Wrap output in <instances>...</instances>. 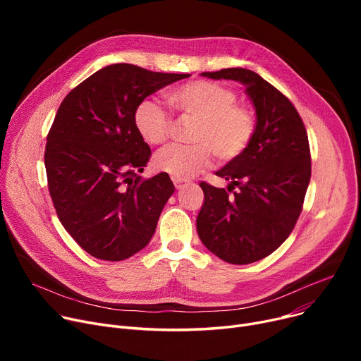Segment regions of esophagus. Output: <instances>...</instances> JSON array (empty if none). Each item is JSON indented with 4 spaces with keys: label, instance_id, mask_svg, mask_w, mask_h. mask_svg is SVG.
<instances>
[{
    "label": "esophagus",
    "instance_id": "1",
    "mask_svg": "<svg viewBox=\"0 0 361 361\" xmlns=\"http://www.w3.org/2000/svg\"><path fill=\"white\" fill-rule=\"evenodd\" d=\"M173 183H174V185H176L177 190H180V188H183V187L185 185V180H181V178H176V177H173Z\"/></svg>",
    "mask_w": 361,
    "mask_h": 361
}]
</instances>
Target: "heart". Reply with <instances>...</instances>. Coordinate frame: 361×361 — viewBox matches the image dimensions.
<instances>
[{
    "label": "heart",
    "mask_w": 361,
    "mask_h": 361,
    "mask_svg": "<svg viewBox=\"0 0 361 361\" xmlns=\"http://www.w3.org/2000/svg\"><path fill=\"white\" fill-rule=\"evenodd\" d=\"M166 99L180 116L196 120L190 133L195 143L169 146L154 158V166L171 177H195L211 166L214 155L221 162H231L247 150L255 137V111L238 104L237 92L228 86L193 80L171 90ZM135 126L146 143L157 146L168 140L173 121L161 105L143 101L135 111Z\"/></svg>",
    "instance_id": "1"
}]
</instances>
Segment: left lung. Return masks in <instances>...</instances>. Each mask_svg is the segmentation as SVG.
<instances>
[{
    "label": "left lung",
    "mask_w": 361,
    "mask_h": 361,
    "mask_svg": "<svg viewBox=\"0 0 361 361\" xmlns=\"http://www.w3.org/2000/svg\"><path fill=\"white\" fill-rule=\"evenodd\" d=\"M202 75L243 83L257 127L247 150L216 173L228 190L200 183L197 233L219 259L253 263L288 238L301 214L312 176L307 131L291 101L257 73L235 67Z\"/></svg>",
    "instance_id": "8db88e82"
}]
</instances>
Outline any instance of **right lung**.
<instances>
[{
  "label": "right lung",
  "mask_w": 361,
  "mask_h": 361,
  "mask_svg": "<svg viewBox=\"0 0 361 361\" xmlns=\"http://www.w3.org/2000/svg\"><path fill=\"white\" fill-rule=\"evenodd\" d=\"M190 74L111 64L70 90L47 136L48 190L66 231L97 259L140 252L174 193L166 173L143 180L150 147L135 126L149 94Z\"/></svg>",
  "instance_id": "right-lung-1"
}]
</instances>
